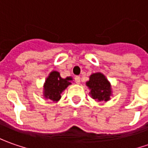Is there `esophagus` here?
Listing matches in <instances>:
<instances>
[{"instance_id": "34e87169", "label": "esophagus", "mask_w": 148, "mask_h": 148, "mask_svg": "<svg viewBox=\"0 0 148 148\" xmlns=\"http://www.w3.org/2000/svg\"><path fill=\"white\" fill-rule=\"evenodd\" d=\"M75 82H76L77 84H79V83H80V77L76 76V77H75Z\"/></svg>"}]
</instances>
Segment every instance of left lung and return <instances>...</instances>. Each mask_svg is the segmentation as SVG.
<instances>
[{
  "mask_svg": "<svg viewBox=\"0 0 148 148\" xmlns=\"http://www.w3.org/2000/svg\"><path fill=\"white\" fill-rule=\"evenodd\" d=\"M90 90V96L97 101H108L112 95L111 85L104 74L100 72L93 73L90 80L86 83Z\"/></svg>",
  "mask_w": 148,
  "mask_h": 148,
  "instance_id": "left-lung-1",
  "label": "left lung"
}]
</instances>
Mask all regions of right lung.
Segmentation results:
<instances>
[{
  "mask_svg": "<svg viewBox=\"0 0 148 148\" xmlns=\"http://www.w3.org/2000/svg\"><path fill=\"white\" fill-rule=\"evenodd\" d=\"M71 81L72 78L71 77L62 78L58 71H51L43 85L44 98L58 102L61 99L62 92L71 85Z\"/></svg>",
  "mask_w": 148,
  "mask_h": 148,
  "instance_id": "obj_1",
  "label": "right lung"
}]
</instances>
